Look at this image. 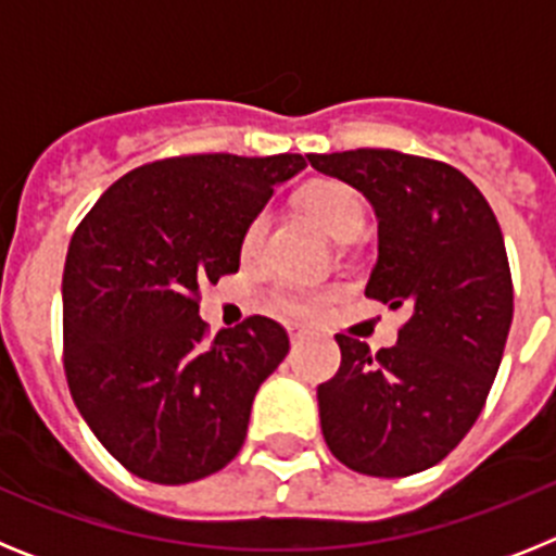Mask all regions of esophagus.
Instances as JSON below:
<instances>
[{"label": "esophagus", "instance_id": "obj_1", "mask_svg": "<svg viewBox=\"0 0 556 556\" xmlns=\"http://www.w3.org/2000/svg\"><path fill=\"white\" fill-rule=\"evenodd\" d=\"M287 331H289V339H292V342H301V339L308 337V328L306 326H298V323H289Z\"/></svg>", "mask_w": 556, "mask_h": 556}]
</instances>
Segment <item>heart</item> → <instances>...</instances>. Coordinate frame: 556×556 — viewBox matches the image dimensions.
Wrapping results in <instances>:
<instances>
[{
    "label": "heart",
    "instance_id": "b5f03b06",
    "mask_svg": "<svg viewBox=\"0 0 556 556\" xmlns=\"http://www.w3.org/2000/svg\"><path fill=\"white\" fill-rule=\"evenodd\" d=\"M301 203L303 211L314 219V225H320L331 239L356 233L362 228V219H365V211H362L356 191L345 184H337V180H317V184L306 186V191L301 194ZM264 230H267V214H258L248 225V230H244V255H250L258 248ZM331 301L333 289L328 287H298V283H287V287L275 289L273 294L275 308H281L283 314H292V317H317V314L326 312V306Z\"/></svg>",
    "mask_w": 556,
    "mask_h": 556
}]
</instances>
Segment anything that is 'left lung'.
I'll use <instances>...</instances> for the list:
<instances>
[{
    "label": "left lung",
    "mask_w": 556,
    "mask_h": 556,
    "mask_svg": "<svg viewBox=\"0 0 556 556\" xmlns=\"http://www.w3.org/2000/svg\"><path fill=\"white\" fill-rule=\"evenodd\" d=\"M308 161L376 211L367 298L409 308L395 345L378 353L337 333L342 365L317 387L323 437L356 473H420L468 434L504 356L513 278L498 219L484 194L440 161L395 150Z\"/></svg>",
    "instance_id": "left-lung-1"
}]
</instances>
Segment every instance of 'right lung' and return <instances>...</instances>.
I'll return each instance as SVG.
<instances>
[{"label":"right lung","instance_id":"obj_1","mask_svg":"<svg viewBox=\"0 0 556 556\" xmlns=\"http://www.w3.org/2000/svg\"><path fill=\"white\" fill-rule=\"evenodd\" d=\"M294 152L184 155L127 172L72 236L63 267V367L88 429L130 473L186 484L248 437L250 406L289 337L248 317L205 339L198 294L239 269L248 225Z\"/></svg>","mask_w":556,"mask_h":556}]
</instances>
